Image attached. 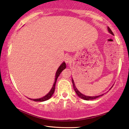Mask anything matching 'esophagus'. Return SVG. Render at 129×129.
<instances>
[{
    "instance_id": "1",
    "label": "esophagus",
    "mask_w": 129,
    "mask_h": 129,
    "mask_svg": "<svg viewBox=\"0 0 129 129\" xmlns=\"http://www.w3.org/2000/svg\"><path fill=\"white\" fill-rule=\"evenodd\" d=\"M71 61H72V58H71V56H67L65 57V62L67 63V64H69L70 63Z\"/></svg>"
}]
</instances>
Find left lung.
Instances as JSON below:
<instances>
[{"label": "left lung", "instance_id": "8db88e82", "mask_svg": "<svg viewBox=\"0 0 129 129\" xmlns=\"http://www.w3.org/2000/svg\"><path fill=\"white\" fill-rule=\"evenodd\" d=\"M107 30H108V31H109L110 34H111L112 35H114L113 33H112V31H111V30L110 29V28L109 27H107ZM72 84H73V88H74V90L75 91V92L76 93L77 95H78L80 98H81V99H84V100H85V101H91V100L95 99H96V98L101 97V96H103L104 95V93H103V94H102V95H98V96H89L83 95V93H81L78 90V89H77V88H76V85L75 84L74 81H73V79H72ZM111 88H110V89H111Z\"/></svg>", "mask_w": 129, "mask_h": 129}]
</instances>
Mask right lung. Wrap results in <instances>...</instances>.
<instances>
[{"mask_svg":"<svg viewBox=\"0 0 129 129\" xmlns=\"http://www.w3.org/2000/svg\"><path fill=\"white\" fill-rule=\"evenodd\" d=\"M66 68V64H65V62H63L62 64L60 65V66L58 67V69H57V72L56 73V76H55V80H54V82L53 85V87L52 88H51L50 91L49 92L46 94L45 96H44V97L42 98H39V99H29L30 100H33V101H35V102H44V101H46L47 100L49 99L52 96L53 94L54 93V90H55V86H56V81H57V78H58L59 75H60V73H61V72L64 70V69Z\"/></svg>","mask_w":129,"mask_h":129,"instance_id":"right-lung-1","label":"right lung"}]
</instances>
